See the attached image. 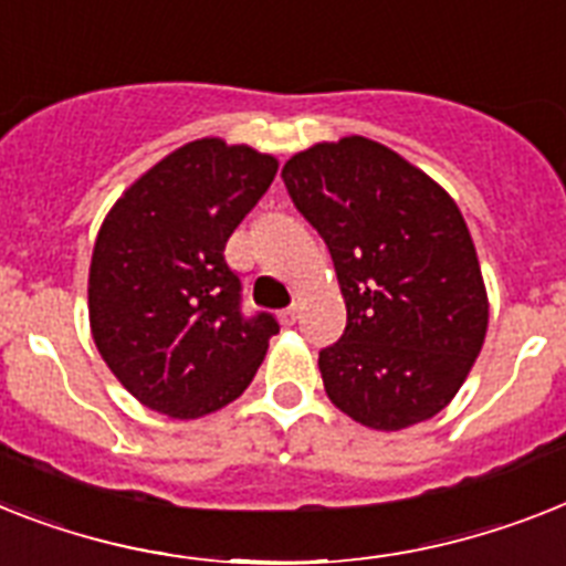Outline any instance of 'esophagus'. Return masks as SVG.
<instances>
[{"label":"esophagus","mask_w":566,"mask_h":566,"mask_svg":"<svg viewBox=\"0 0 566 566\" xmlns=\"http://www.w3.org/2000/svg\"><path fill=\"white\" fill-rule=\"evenodd\" d=\"M296 319H298V307L296 305L287 307V311H282V323L284 325H296Z\"/></svg>","instance_id":"esophagus-1"}]
</instances>
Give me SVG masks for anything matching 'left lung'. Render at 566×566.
Wrapping results in <instances>:
<instances>
[{
  "mask_svg": "<svg viewBox=\"0 0 566 566\" xmlns=\"http://www.w3.org/2000/svg\"><path fill=\"white\" fill-rule=\"evenodd\" d=\"M282 179L323 235L346 298V331L319 352L334 407L371 430L433 418L489 328L462 211L424 171L363 136L291 156Z\"/></svg>",
  "mask_w": 566,
  "mask_h": 566,
  "instance_id": "left-lung-1",
  "label": "left lung"
}]
</instances>
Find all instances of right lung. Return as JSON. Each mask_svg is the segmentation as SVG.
<instances>
[{
	"instance_id": "right-lung-1",
	"label": "right lung",
	"mask_w": 566,
	"mask_h": 566,
	"mask_svg": "<svg viewBox=\"0 0 566 566\" xmlns=\"http://www.w3.org/2000/svg\"><path fill=\"white\" fill-rule=\"evenodd\" d=\"M270 154L197 139L142 174L101 223L90 264L95 346L145 407L200 418L255 378L279 323L241 311L229 235L273 182Z\"/></svg>"
}]
</instances>
